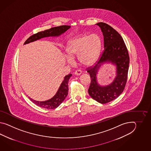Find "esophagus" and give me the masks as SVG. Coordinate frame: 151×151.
<instances>
[{
    "label": "esophagus",
    "mask_w": 151,
    "mask_h": 151,
    "mask_svg": "<svg viewBox=\"0 0 151 151\" xmlns=\"http://www.w3.org/2000/svg\"><path fill=\"white\" fill-rule=\"evenodd\" d=\"M81 70H76V71L75 72V73H74V74L75 75H76V76H80V74H81Z\"/></svg>",
    "instance_id": "34e87169"
}]
</instances>
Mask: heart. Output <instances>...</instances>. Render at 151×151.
<instances>
[{"label":"heart","instance_id":"1","mask_svg":"<svg viewBox=\"0 0 151 151\" xmlns=\"http://www.w3.org/2000/svg\"><path fill=\"white\" fill-rule=\"evenodd\" d=\"M101 40L96 34L83 35L68 42L66 52L69 57L68 62L77 56L78 63L83 66H90L96 63L99 55Z\"/></svg>","mask_w":151,"mask_h":151}]
</instances>
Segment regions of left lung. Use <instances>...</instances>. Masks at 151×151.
<instances>
[{"instance_id": "left-lung-1", "label": "left lung", "mask_w": 151, "mask_h": 151, "mask_svg": "<svg viewBox=\"0 0 151 151\" xmlns=\"http://www.w3.org/2000/svg\"><path fill=\"white\" fill-rule=\"evenodd\" d=\"M104 36V50L93 67L87 69L91 79L88 92L90 96L100 104H106L116 99L122 94L127 79L129 58L122 36L106 23H98ZM105 63L116 66V76L113 82L103 86L97 81V74L100 67Z\"/></svg>"}]
</instances>
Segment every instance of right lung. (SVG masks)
<instances>
[{
    "label": "right lung",
    "mask_w": 151,
    "mask_h": 151,
    "mask_svg": "<svg viewBox=\"0 0 151 151\" xmlns=\"http://www.w3.org/2000/svg\"><path fill=\"white\" fill-rule=\"evenodd\" d=\"M71 27V26L63 25L52 27L51 29H46L44 31H41L36 34L31 35L27 39L24 43V45L29 44L32 42H35L40 39L49 37H59L66 32ZM72 76V74H69L64 77V80L61 83L60 86L59 87L57 93L54 96L50 99L39 101L32 99L30 97L29 99L36 105L45 109H55L58 107L61 103L63 102L68 94V80Z\"/></svg>",
    "instance_id": "add662e5"
}]
</instances>
